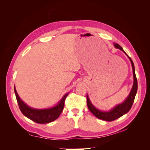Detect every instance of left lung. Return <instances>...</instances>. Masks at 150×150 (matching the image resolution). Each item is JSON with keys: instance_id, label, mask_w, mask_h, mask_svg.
<instances>
[{"instance_id": "obj_1", "label": "left lung", "mask_w": 150, "mask_h": 150, "mask_svg": "<svg viewBox=\"0 0 150 150\" xmlns=\"http://www.w3.org/2000/svg\"><path fill=\"white\" fill-rule=\"evenodd\" d=\"M114 46L116 48L120 49L121 51L123 52L126 55L128 56L131 63V66H132L134 82H133L132 89H131L128 96L126 98V99L123 102L120 104H117V106L113 108L112 110H110L109 111H103L98 110V109H97L93 105V104L91 103V102L88 94L87 96H86V97H87V105L89 111L91 112L95 116L98 117V118L104 120V121H112L117 118H119V117H120L122 115H125L126 113H127L130 110V109L133 104L136 94H137V89H138L137 79V76H136V74H135L134 66L132 59H131L128 56V54L125 52L123 49H122L119 44L114 43Z\"/></svg>"}]
</instances>
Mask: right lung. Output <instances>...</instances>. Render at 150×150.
<instances>
[{
  "label": "right lung",
  "mask_w": 150,
  "mask_h": 150,
  "mask_svg": "<svg viewBox=\"0 0 150 150\" xmlns=\"http://www.w3.org/2000/svg\"><path fill=\"white\" fill-rule=\"evenodd\" d=\"M14 92L20 110L25 116L37 123L46 124L56 120L61 115L64 106L65 99L69 93H66L56 106L46 109H35L29 106L22 100L14 86Z\"/></svg>",
  "instance_id": "obj_1"
}]
</instances>
